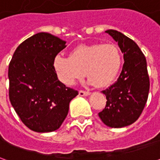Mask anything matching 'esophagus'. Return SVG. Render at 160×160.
<instances>
[{
  "label": "esophagus",
  "instance_id": "esophagus-1",
  "mask_svg": "<svg viewBox=\"0 0 160 160\" xmlns=\"http://www.w3.org/2000/svg\"><path fill=\"white\" fill-rule=\"evenodd\" d=\"M79 95H80V96H88V95H90V92H87V91L80 90V92H79Z\"/></svg>",
  "mask_w": 160,
  "mask_h": 160
}]
</instances>
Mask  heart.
Here are the masks:
<instances>
[{
    "label": "heart",
    "mask_w": 160,
    "mask_h": 160,
    "mask_svg": "<svg viewBox=\"0 0 160 160\" xmlns=\"http://www.w3.org/2000/svg\"><path fill=\"white\" fill-rule=\"evenodd\" d=\"M53 69L58 80L72 86L85 75L98 87L109 86L115 80L122 65V55L115 43L81 44L70 52L69 57L57 55L53 59Z\"/></svg>",
    "instance_id": "1"
}]
</instances>
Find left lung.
Segmentation results:
<instances>
[{
	"label": "left lung",
	"mask_w": 160,
	"mask_h": 160,
	"mask_svg": "<svg viewBox=\"0 0 160 160\" xmlns=\"http://www.w3.org/2000/svg\"><path fill=\"white\" fill-rule=\"evenodd\" d=\"M105 32L118 42L124 63L118 80L102 91L107 101L98 116L109 127L122 128L134 123L147 104L150 88L147 60L136 42L129 38L116 30Z\"/></svg>",
	"instance_id": "left-lung-1"
}]
</instances>
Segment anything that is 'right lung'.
Returning <instances> with one entry per match:
<instances>
[{"label": "right lung", "mask_w": 160, "mask_h": 160, "mask_svg": "<svg viewBox=\"0 0 160 160\" xmlns=\"http://www.w3.org/2000/svg\"><path fill=\"white\" fill-rule=\"evenodd\" d=\"M66 42L39 32L21 42L8 67L9 99L22 122L39 133L58 129L78 91L67 87L53 69V59Z\"/></svg>", "instance_id": "right-lung-1"}]
</instances>
